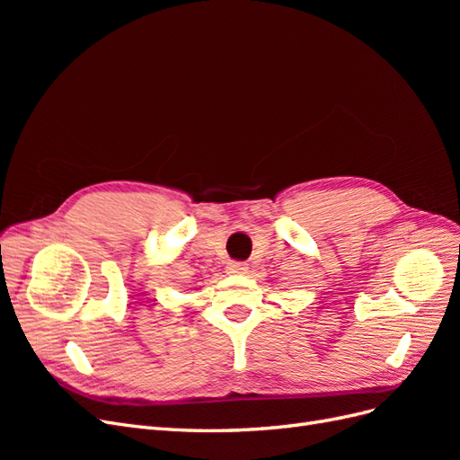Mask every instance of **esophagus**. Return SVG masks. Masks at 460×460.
Returning <instances> with one entry per match:
<instances>
[{"label": "esophagus", "mask_w": 460, "mask_h": 460, "mask_svg": "<svg viewBox=\"0 0 460 460\" xmlns=\"http://www.w3.org/2000/svg\"><path fill=\"white\" fill-rule=\"evenodd\" d=\"M245 270H247V264L240 262V261H232V262H228V267H226L228 274H243Z\"/></svg>", "instance_id": "obj_1"}]
</instances>
